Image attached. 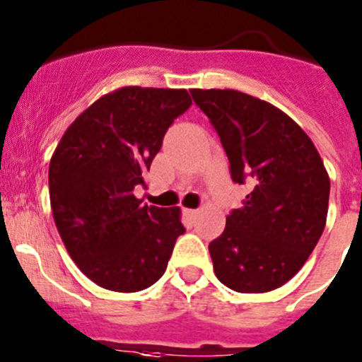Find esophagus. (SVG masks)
<instances>
[{
	"instance_id": "obj_1",
	"label": "esophagus",
	"mask_w": 362,
	"mask_h": 362,
	"mask_svg": "<svg viewBox=\"0 0 362 362\" xmlns=\"http://www.w3.org/2000/svg\"><path fill=\"white\" fill-rule=\"evenodd\" d=\"M185 215H187V217H190V218H194V217H197V214H199V210H192V208H185Z\"/></svg>"
}]
</instances>
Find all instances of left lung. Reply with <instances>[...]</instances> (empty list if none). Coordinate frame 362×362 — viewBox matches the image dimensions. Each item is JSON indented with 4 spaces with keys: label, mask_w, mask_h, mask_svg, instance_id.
Listing matches in <instances>:
<instances>
[{
    "label": "left lung",
    "mask_w": 362,
    "mask_h": 362,
    "mask_svg": "<svg viewBox=\"0 0 362 362\" xmlns=\"http://www.w3.org/2000/svg\"><path fill=\"white\" fill-rule=\"evenodd\" d=\"M247 185L242 208L210 242L215 276L237 293H269L303 267L327 224L330 179L303 129L269 102L235 89H192Z\"/></svg>",
    "instance_id": "obj_1"
}]
</instances>
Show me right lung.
<instances>
[{"mask_svg":"<svg viewBox=\"0 0 362 362\" xmlns=\"http://www.w3.org/2000/svg\"><path fill=\"white\" fill-rule=\"evenodd\" d=\"M190 105L187 89H116L78 115L53 152V221L71 260L104 289L151 287L185 233L177 206H147L134 188L145 185L165 132Z\"/></svg>","mask_w":362,"mask_h":362,"instance_id":"right-lung-1","label":"right lung"}]
</instances>
